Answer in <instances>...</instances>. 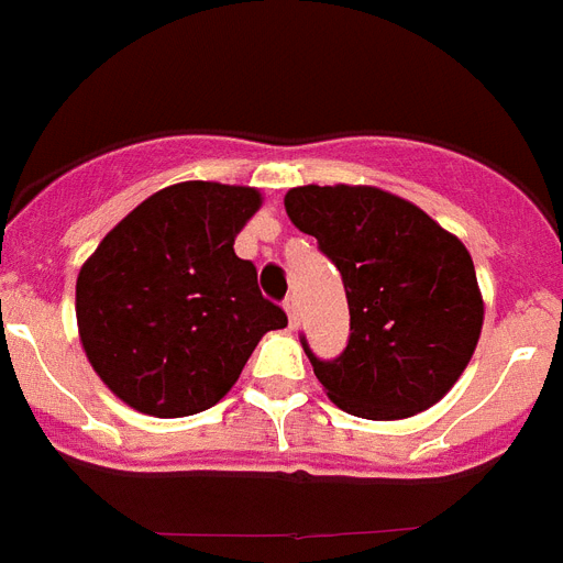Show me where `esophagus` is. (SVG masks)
<instances>
[{"label": "esophagus", "instance_id": "esophagus-1", "mask_svg": "<svg viewBox=\"0 0 563 563\" xmlns=\"http://www.w3.org/2000/svg\"><path fill=\"white\" fill-rule=\"evenodd\" d=\"M286 318H289V329H297V323H300V314H297V303L295 300H286Z\"/></svg>", "mask_w": 563, "mask_h": 563}]
</instances>
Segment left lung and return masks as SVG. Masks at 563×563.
Here are the masks:
<instances>
[{"mask_svg": "<svg viewBox=\"0 0 563 563\" xmlns=\"http://www.w3.org/2000/svg\"><path fill=\"white\" fill-rule=\"evenodd\" d=\"M286 214L343 277L349 343L309 352L325 395L366 420L412 418L455 386L484 325L466 245L427 211L375 186H297Z\"/></svg>", "mask_w": 563, "mask_h": 563, "instance_id": "1", "label": "left lung"}]
</instances>
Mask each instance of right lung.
Returning a JSON list of instances; mask_svg holds the SVG:
<instances>
[{
  "mask_svg": "<svg viewBox=\"0 0 563 563\" xmlns=\"http://www.w3.org/2000/svg\"><path fill=\"white\" fill-rule=\"evenodd\" d=\"M263 206L249 186L159 188L108 231L77 277L85 357L108 389L154 418L223 400L260 338L289 323L257 289L234 238Z\"/></svg>",
  "mask_w": 563,
  "mask_h": 563,
  "instance_id": "1",
  "label": "right lung"
}]
</instances>
